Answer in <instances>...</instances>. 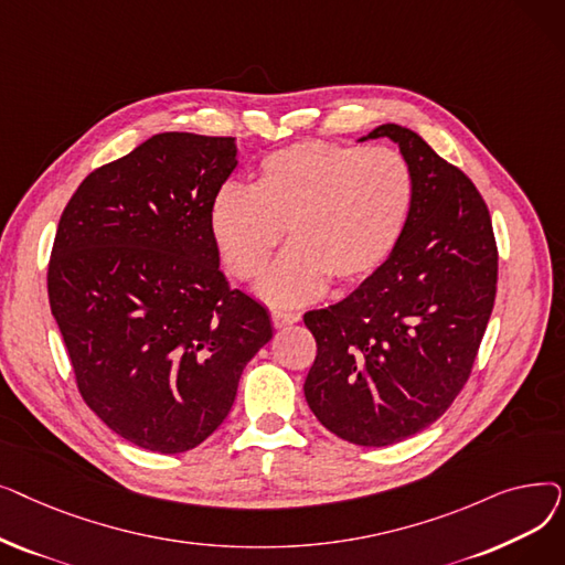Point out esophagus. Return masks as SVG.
Wrapping results in <instances>:
<instances>
[{"label": "esophagus", "mask_w": 565, "mask_h": 565, "mask_svg": "<svg viewBox=\"0 0 565 565\" xmlns=\"http://www.w3.org/2000/svg\"><path fill=\"white\" fill-rule=\"evenodd\" d=\"M302 316L295 313V311H273V324L279 330V328H286V324H292L298 322Z\"/></svg>", "instance_id": "esophagus-1"}]
</instances>
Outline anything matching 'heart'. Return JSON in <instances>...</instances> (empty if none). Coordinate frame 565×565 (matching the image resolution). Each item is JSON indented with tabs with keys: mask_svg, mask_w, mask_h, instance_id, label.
I'll return each instance as SVG.
<instances>
[{
	"mask_svg": "<svg viewBox=\"0 0 565 565\" xmlns=\"http://www.w3.org/2000/svg\"><path fill=\"white\" fill-rule=\"evenodd\" d=\"M414 205V173L394 148L300 141L263 158L252 188L226 183L211 203V231L228 273L254 279L281 243L260 292L298 305L328 279L352 286L396 252Z\"/></svg>",
	"mask_w": 565,
	"mask_h": 565,
	"instance_id": "b5f03b06",
	"label": "heart"
}]
</instances>
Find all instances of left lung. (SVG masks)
<instances>
[{"instance_id": "8db88e82", "label": "left lung", "mask_w": 565, "mask_h": 565, "mask_svg": "<svg viewBox=\"0 0 565 565\" xmlns=\"http://www.w3.org/2000/svg\"><path fill=\"white\" fill-rule=\"evenodd\" d=\"M414 173V205L392 258L345 300L305 313L318 352L305 380L316 419L360 447L435 424L471 373L497 292L488 205L417 135L384 124Z\"/></svg>"}]
</instances>
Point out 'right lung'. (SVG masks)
<instances>
[{
    "label": "right lung",
    "mask_w": 565,
    "mask_h": 565,
    "mask_svg": "<svg viewBox=\"0 0 565 565\" xmlns=\"http://www.w3.org/2000/svg\"><path fill=\"white\" fill-rule=\"evenodd\" d=\"M235 156L233 137L153 135L84 178L54 235L47 295L77 390L156 454L211 437L273 339L265 307L228 286L211 231Z\"/></svg>",
    "instance_id": "obj_1"
}]
</instances>
